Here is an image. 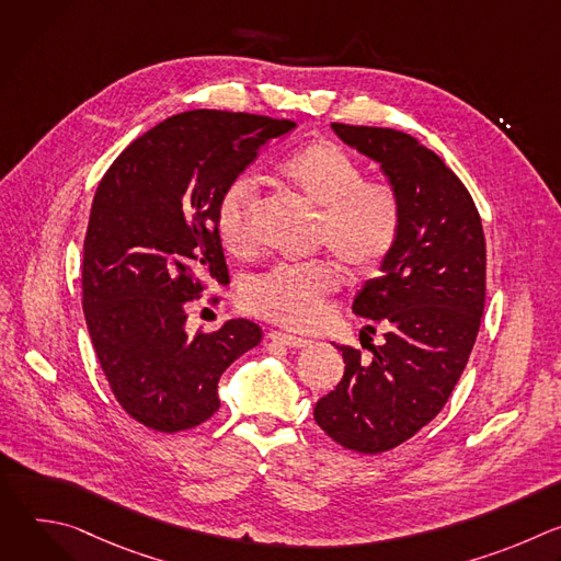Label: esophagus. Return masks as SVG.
<instances>
[{"label": "esophagus", "mask_w": 561, "mask_h": 561, "mask_svg": "<svg viewBox=\"0 0 561 561\" xmlns=\"http://www.w3.org/2000/svg\"><path fill=\"white\" fill-rule=\"evenodd\" d=\"M271 342H277V344H284L288 348H306L310 342L306 337H297V335H290V333H282V331H271L268 333Z\"/></svg>", "instance_id": "1"}]
</instances>
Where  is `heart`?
Returning <instances> with one entry per match:
<instances>
[{
	"label": "heart",
	"mask_w": 561,
	"mask_h": 561,
	"mask_svg": "<svg viewBox=\"0 0 561 561\" xmlns=\"http://www.w3.org/2000/svg\"><path fill=\"white\" fill-rule=\"evenodd\" d=\"M282 186L301 195L319 213L317 239L353 275L377 271L392 253L402 230V202L392 184L366 180L357 159L329 139H310L273 164ZM255 191L249 178H234L217 197L213 228L232 257L255 251ZM340 271L329 260L277 264L253 277L242 293L244 306L271 322L310 329L322 319L324 301L337 290Z\"/></svg>",
	"instance_id": "heart-1"
}]
</instances>
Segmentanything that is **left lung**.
I'll return each instance as SVG.
<instances>
[{
    "mask_svg": "<svg viewBox=\"0 0 561 561\" xmlns=\"http://www.w3.org/2000/svg\"><path fill=\"white\" fill-rule=\"evenodd\" d=\"M333 130L381 164L402 202L397 244L353 301L355 314L388 329L386 342L370 359L337 346L344 377L312 413L340 446L377 455L435 420L461 377L482 324L486 239L468 188L415 137L340 122Z\"/></svg>",
    "mask_w": 561,
    "mask_h": 561,
    "instance_id": "8db88e82",
    "label": "left lung"
}]
</instances>
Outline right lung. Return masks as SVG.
I'll return each instance as SVG.
<instances>
[{
  "label": "right lung",
  "instance_id": "1",
  "mask_svg": "<svg viewBox=\"0 0 561 561\" xmlns=\"http://www.w3.org/2000/svg\"><path fill=\"white\" fill-rule=\"evenodd\" d=\"M297 124L230 111H186L137 137L104 173L84 237L82 306L119 407L159 433H180L219 409L221 373L262 342L232 319L186 333V304L228 268L213 213L257 150Z\"/></svg>",
  "mask_w": 561,
  "mask_h": 561
}]
</instances>
